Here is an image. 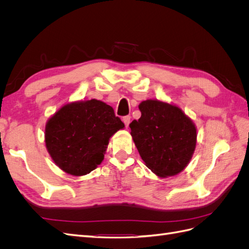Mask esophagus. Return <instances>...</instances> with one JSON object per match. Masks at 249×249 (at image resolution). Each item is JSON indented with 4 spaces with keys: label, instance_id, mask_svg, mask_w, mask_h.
<instances>
[{
    "label": "esophagus",
    "instance_id": "esophagus-1",
    "mask_svg": "<svg viewBox=\"0 0 249 249\" xmlns=\"http://www.w3.org/2000/svg\"><path fill=\"white\" fill-rule=\"evenodd\" d=\"M123 122H124V125L127 127V126H129L130 123H131V117H130V116H124V117H123Z\"/></svg>",
    "mask_w": 249,
    "mask_h": 249
}]
</instances>
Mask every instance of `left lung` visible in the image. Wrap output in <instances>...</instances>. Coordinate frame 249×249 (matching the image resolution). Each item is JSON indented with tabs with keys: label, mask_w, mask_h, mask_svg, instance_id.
<instances>
[{
	"label": "left lung",
	"mask_w": 249,
	"mask_h": 249,
	"mask_svg": "<svg viewBox=\"0 0 249 249\" xmlns=\"http://www.w3.org/2000/svg\"><path fill=\"white\" fill-rule=\"evenodd\" d=\"M141 117L130 124L139 155L156 176H177L189 164L196 146V126L176 105L158 100L140 103Z\"/></svg>",
	"instance_id": "8db88e82"
}]
</instances>
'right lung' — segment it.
Instances as JSON below:
<instances>
[{
  "label": "right lung",
  "instance_id": "1",
  "mask_svg": "<svg viewBox=\"0 0 249 249\" xmlns=\"http://www.w3.org/2000/svg\"><path fill=\"white\" fill-rule=\"evenodd\" d=\"M124 124L102 101L64 105L46 124L44 141L57 166L74 177L85 176L104 160L110 138Z\"/></svg>",
  "mask_w": 249,
  "mask_h": 249
}]
</instances>
